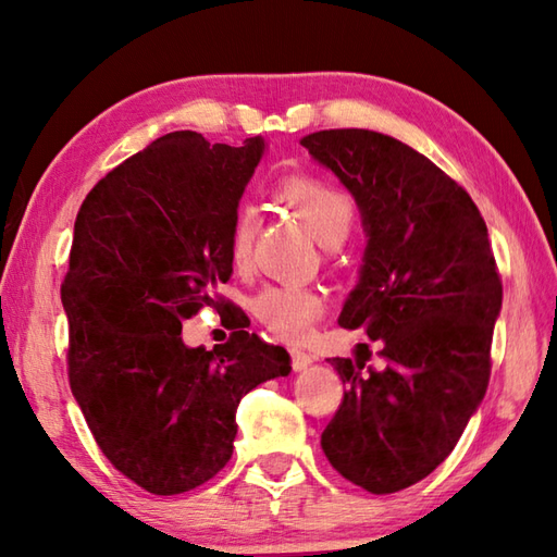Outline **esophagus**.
<instances>
[{"label": "esophagus", "mask_w": 557, "mask_h": 557, "mask_svg": "<svg viewBox=\"0 0 557 557\" xmlns=\"http://www.w3.org/2000/svg\"><path fill=\"white\" fill-rule=\"evenodd\" d=\"M289 357H292V369L294 371H304V369H309V366L313 363L311 354L304 351V349H289Z\"/></svg>", "instance_id": "34e87169"}]
</instances>
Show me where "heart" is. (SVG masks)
<instances>
[{"label": "heart", "mask_w": 557, "mask_h": 557, "mask_svg": "<svg viewBox=\"0 0 557 557\" xmlns=\"http://www.w3.org/2000/svg\"><path fill=\"white\" fill-rule=\"evenodd\" d=\"M280 196L289 208L309 222L313 234L327 246L347 239L354 224L351 198L337 186L315 176H289L280 184ZM258 230V212L253 206H239L230 227V253L236 265H244L251 256ZM251 309L272 335L287 342H299L311 333L313 323L325 311L323 294L304 285H272L260 289Z\"/></svg>", "instance_id": "1"}]
</instances>
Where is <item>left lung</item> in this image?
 <instances>
[{
  "label": "left lung",
  "mask_w": 557,
  "mask_h": 557,
  "mask_svg": "<svg viewBox=\"0 0 557 557\" xmlns=\"http://www.w3.org/2000/svg\"><path fill=\"white\" fill-rule=\"evenodd\" d=\"M301 146L359 203L369 244L339 325L363 327L385 359H330L347 389L321 445L347 481L397 493L445 461L486 395L500 272L474 200L421 152L369 128Z\"/></svg>",
  "instance_id": "left-lung-1"
}]
</instances>
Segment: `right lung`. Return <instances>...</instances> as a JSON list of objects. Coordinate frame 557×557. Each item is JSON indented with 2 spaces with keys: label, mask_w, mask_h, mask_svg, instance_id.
Returning <instances> with one entry per match:
<instances>
[{
  "label": "right lung",
  "mask_w": 557,
  "mask_h": 557,
  "mask_svg": "<svg viewBox=\"0 0 557 557\" xmlns=\"http://www.w3.org/2000/svg\"><path fill=\"white\" fill-rule=\"evenodd\" d=\"M263 148L260 136L232 148L168 134L102 176L76 215L62 282L69 385L102 455L152 495L215 476L242 397L292 371L287 349L246 333L244 311L215 294L232 275V218ZM203 305L233 323L210 352L181 342V323Z\"/></svg>",
  "instance_id": "1"
}]
</instances>
